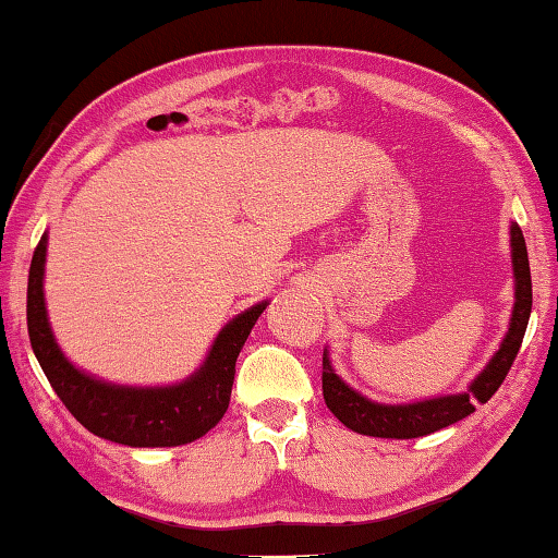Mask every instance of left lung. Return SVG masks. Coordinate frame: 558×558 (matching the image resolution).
I'll list each match as a JSON object with an SVG mask.
<instances>
[{
	"label": "left lung",
	"instance_id": "obj_1",
	"mask_svg": "<svg viewBox=\"0 0 558 558\" xmlns=\"http://www.w3.org/2000/svg\"><path fill=\"white\" fill-rule=\"evenodd\" d=\"M510 259L514 277V303L508 323V332L502 335V342L490 356L488 364L471 378V384L461 393H447L425 398L413 403H378L372 398L354 391L350 384L335 374L330 362V352L323 350V398L325 405L332 410V415L340 420L352 433L386 437V439H413L423 437L437 429L449 427L464 420L476 410V403H486L506 381L514 356L520 352V344L527 330L532 313V277L527 245H524L522 230L518 223H510Z\"/></svg>",
	"mask_w": 558,
	"mask_h": 558
}]
</instances>
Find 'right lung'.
<instances>
[{"label": "right lung", "mask_w": 558, "mask_h": 558, "mask_svg": "<svg viewBox=\"0 0 558 558\" xmlns=\"http://www.w3.org/2000/svg\"><path fill=\"white\" fill-rule=\"evenodd\" d=\"M44 233L28 269V338L52 391L92 435L125 447H180L204 437L226 415L235 362L250 330L269 301H259L228 320L194 374L167 386L111 384L72 364L52 335L46 308Z\"/></svg>", "instance_id": "add662e5"}]
</instances>
